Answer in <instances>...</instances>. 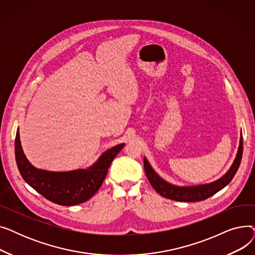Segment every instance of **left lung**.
<instances>
[{"instance_id":"8db88e82","label":"left lung","mask_w":255,"mask_h":255,"mask_svg":"<svg viewBox=\"0 0 255 255\" xmlns=\"http://www.w3.org/2000/svg\"><path fill=\"white\" fill-rule=\"evenodd\" d=\"M243 155V136L242 131H241L240 136V144L238 148L237 156L234 160V163L227 170L224 176L220 179L214 181L209 184L203 185H196V186H177L170 184L163 180L158 173L153 169L148 160L144 157L143 158V166L145 176L148 178L150 184L153 188L163 197L177 200V202H185V203H193V202H200L209 198L210 196L214 195L223 189L225 186L229 185L233 178L235 177L236 172L240 166L241 160H242Z\"/></svg>"}]
</instances>
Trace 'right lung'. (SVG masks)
Masks as SVG:
<instances>
[{
	"label": "right lung",
	"mask_w": 255,
	"mask_h": 255,
	"mask_svg": "<svg viewBox=\"0 0 255 255\" xmlns=\"http://www.w3.org/2000/svg\"><path fill=\"white\" fill-rule=\"evenodd\" d=\"M120 143L104 152L97 161L87 169L70 171H49L36 168L26 159L19 138L15 137V159L22 179L38 193L50 202L61 206L83 204L95 194L101 187L113 160L123 149Z\"/></svg>",
	"instance_id": "1"
}]
</instances>
